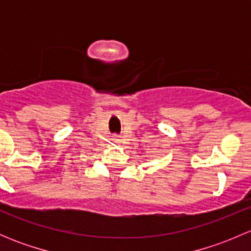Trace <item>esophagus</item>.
<instances>
[{"instance_id": "esophagus-1", "label": "esophagus", "mask_w": 251, "mask_h": 251, "mask_svg": "<svg viewBox=\"0 0 251 251\" xmlns=\"http://www.w3.org/2000/svg\"><path fill=\"white\" fill-rule=\"evenodd\" d=\"M114 141H115V142H119V138H118V137H115V138H114Z\"/></svg>"}]
</instances>
